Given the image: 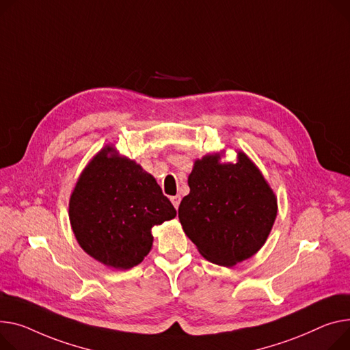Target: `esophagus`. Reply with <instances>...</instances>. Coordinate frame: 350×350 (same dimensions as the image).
I'll list each match as a JSON object with an SVG mask.
<instances>
[{
    "label": "esophagus",
    "mask_w": 350,
    "mask_h": 350,
    "mask_svg": "<svg viewBox=\"0 0 350 350\" xmlns=\"http://www.w3.org/2000/svg\"><path fill=\"white\" fill-rule=\"evenodd\" d=\"M170 201H172V204L174 205V208L177 209V208H178V205H180L181 198H180V196H174V197H170Z\"/></svg>",
    "instance_id": "obj_1"
}]
</instances>
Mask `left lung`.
Wrapping results in <instances>:
<instances>
[{
	"instance_id": "obj_1",
	"label": "left lung",
	"mask_w": 350,
	"mask_h": 350,
	"mask_svg": "<svg viewBox=\"0 0 350 350\" xmlns=\"http://www.w3.org/2000/svg\"><path fill=\"white\" fill-rule=\"evenodd\" d=\"M222 153L194 161L190 194L178 206L184 234L208 262L232 267L258 253L277 217V197L260 169L242 150L237 161Z\"/></svg>"
}]
</instances>
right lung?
Segmentation results:
<instances>
[{
  "label": "right lung",
  "instance_id": "1",
  "mask_svg": "<svg viewBox=\"0 0 350 350\" xmlns=\"http://www.w3.org/2000/svg\"><path fill=\"white\" fill-rule=\"evenodd\" d=\"M176 217L156 178L105 145L83 169L68 200L80 247L115 270L137 266L152 249V228Z\"/></svg>",
  "mask_w": 350,
  "mask_h": 350
}]
</instances>
